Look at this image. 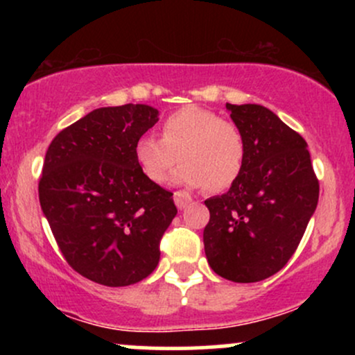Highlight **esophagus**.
Wrapping results in <instances>:
<instances>
[{"label":"esophagus","instance_id":"1","mask_svg":"<svg viewBox=\"0 0 355 355\" xmlns=\"http://www.w3.org/2000/svg\"><path fill=\"white\" fill-rule=\"evenodd\" d=\"M173 200H175V205L178 207V209H185L187 205H189V203L191 202V197L189 193H187V191H175L173 193Z\"/></svg>","mask_w":355,"mask_h":355}]
</instances>
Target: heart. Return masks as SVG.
I'll list each match as a JSON object with an SVG mask.
<instances>
[{
	"mask_svg": "<svg viewBox=\"0 0 355 355\" xmlns=\"http://www.w3.org/2000/svg\"><path fill=\"white\" fill-rule=\"evenodd\" d=\"M162 138L144 135L135 144V160L153 183H164L178 164L173 180L189 187L223 191L235 183L245 164L242 130L218 113L185 107L162 121Z\"/></svg>",
	"mask_w": 355,
	"mask_h": 355,
	"instance_id": "b5f03b06",
	"label": "heart"
}]
</instances>
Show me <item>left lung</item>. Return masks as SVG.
<instances>
[{"label":"left lung","mask_w":355,"mask_h":355,"mask_svg":"<svg viewBox=\"0 0 355 355\" xmlns=\"http://www.w3.org/2000/svg\"><path fill=\"white\" fill-rule=\"evenodd\" d=\"M227 110L245 137V164L227 193L205 200L203 245L215 274L259 282L294 255L319 202V180L307 141L274 112L252 103Z\"/></svg>","instance_id":"1"}]
</instances>
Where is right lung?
<instances>
[{
    "label": "right lung",
    "instance_id": "obj_1",
    "mask_svg": "<svg viewBox=\"0 0 355 355\" xmlns=\"http://www.w3.org/2000/svg\"><path fill=\"white\" fill-rule=\"evenodd\" d=\"M158 121L148 105L96 108L53 138L40 203L61 254L80 275L107 287L144 280L177 215L172 191L150 182L135 144Z\"/></svg>",
    "mask_w": 355,
    "mask_h": 355
}]
</instances>
